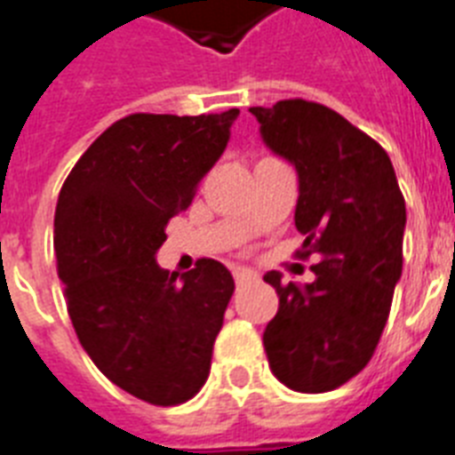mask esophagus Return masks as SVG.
<instances>
[{
  "instance_id": "esophagus-1",
  "label": "esophagus",
  "mask_w": 455,
  "mask_h": 455,
  "mask_svg": "<svg viewBox=\"0 0 455 455\" xmlns=\"http://www.w3.org/2000/svg\"><path fill=\"white\" fill-rule=\"evenodd\" d=\"M234 277H235V282H238V284H243V282H247V280H254L257 275L251 273V270L240 268V266H235V268H234Z\"/></svg>"
}]
</instances>
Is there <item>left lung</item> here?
I'll return each instance as SVG.
<instances>
[{"label": "left lung", "instance_id": "1", "mask_svg": "<svg viewBox=\"0 0 455 455\" xmlns=\"http://www.w3.org/2000/svg\"><path fill=\"white\" fill-rule=\"evenodd\" d=\"M261 136L299 171L296 228L312 254L315 282L263 280L280 296L263 331L273 375L300 393L342 387L368 365L403 273L404 198L387 150L351 122L315 101L254 106Z\"/></svg>", "mask_w": 455, "mask_h": 455}]
</instances>
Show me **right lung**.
Returning a JSON list of instances; mask_svg holds the SVG:
<instances>
[{"instance_id":"right-lung-1","label":"right lung","mask_w":455,"mask_h":455,"mask_svg":"<svg viewBox=\"0 0 455 455\" xmlns=\"http://www.w3.org/2000/svg\"><path fill=\"white\" fill-rule=\"evenodd\" d=\"M238 113L122 117L76 162L57 198V275L80 345L116 387L159 407L187 403L205 384L235 284L215 259L178 277L155 254Z\"/></svg>"}]
</instances>
